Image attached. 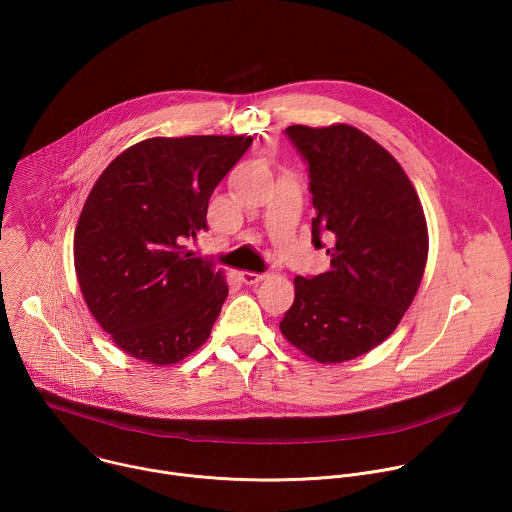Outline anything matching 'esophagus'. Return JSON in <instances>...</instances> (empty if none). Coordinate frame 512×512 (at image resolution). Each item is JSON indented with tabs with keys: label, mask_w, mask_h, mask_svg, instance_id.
I'll use <instances>...</instances> for the list:
<instances>
[{
	"label": "esophagus",
	"mask_w": 512,
	"mask_h": 512,
	"mask_svg": "<svg viewBox=\"0 0 512 512\" xmlns=\"http://www.w3.org/2000/svg\"><path fill=\"white\" fill-rule=\"evenodd\" d=\"M239 279H241L245 285H257V283H261V281L265 279V275H261V273H251V271H241V273H239Z\"/></svg>",
	"instance_id": "esophagus-1"
}]
</instances>
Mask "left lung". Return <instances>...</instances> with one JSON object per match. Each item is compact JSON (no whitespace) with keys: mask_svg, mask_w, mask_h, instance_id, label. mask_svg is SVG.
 Instances as JSON below:
<instances>
[{"mask_svg":"<svg viewBox=\"0 0 512 512\" xmlns=\"http://www.w3.org/2000/svg\"><path fill=\"white\" fill-rule=\"evenodd\" d=\"M310 166L312 243H332L330 269L296 277L279 330L322 364L346 362L387 340L409 310L427 263L423 206L401 164L346 125L285 129Z\"/></svg>","mask_w":512,"mask_h":512,"instance_id":"1","label":"left lung"}]
</instances>
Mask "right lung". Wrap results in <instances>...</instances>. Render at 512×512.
I'll return each mask as SVG.
<instances>
[{
	"label": "right lung",
	"instance_id": "add662e5",
	"mask_svg": "<svg viewBox=\"0 0 512 512\" xmlns=\"http://www.w3.org/2000/svg\"><path fill=\"white\" fill-rule=\"evenodd\" d=\"M249 135L150 137L97 178L75 231L87 308L129 356L166 367L198 350L229 296L223 271L186 251L210 194Z\"/></svg>",
	"mask_w": 512,
	"mask_h": 512
}]
</instances>
